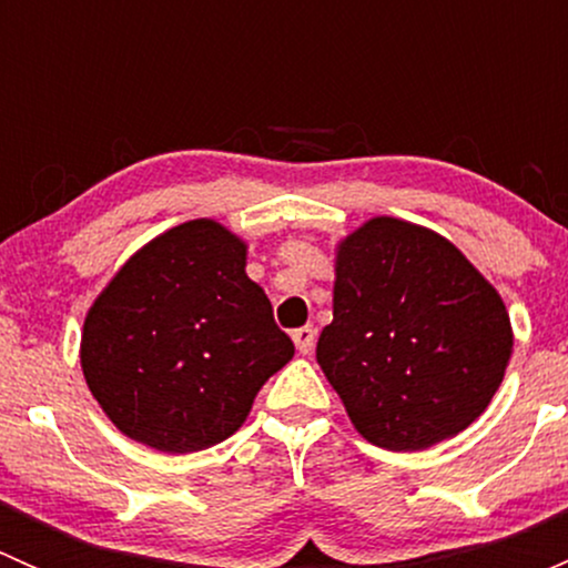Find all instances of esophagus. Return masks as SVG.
<instances>
[{
    "mask_svg": "<svg viewBox=\"0 0 568 568\" xmlns=\"http://www.w3.org/2000/svg\"><path fill=\"white\" fill-rule=\"evenodd\" d=\"M291 337H294L296 348H300L302 354H311L313 346H316V329H313L311 324L300 326V329H294V332H291Z\"/></svg>",
    "mask_w": 568,
    "mask_h": 568,
    "instance_id": "esophagus-1",
    "label": "esophagus"
}]
</instances>
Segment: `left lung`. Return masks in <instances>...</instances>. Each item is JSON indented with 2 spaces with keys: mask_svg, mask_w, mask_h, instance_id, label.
<instances>
[{
  "mask_svg": "<svg viewBox=\"0 0 568 568\" xmlns=\"http://www.w3.org/2000/svg\"><path fill=\"white\" fill-rule=\"evenodd\" d=\"M511 346L500 294L448 239L376 216L337 250L316 359L368 443L423 450L464 432Z\"/></svg>",
  "mask_w": 568,
  "mask_h": 568,
  "instance_id": "left-lung-1",
  "label": "left lung"
}]
</instances>
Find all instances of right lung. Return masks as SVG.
<instances>
[{"mask_svg": "<svg viewBox=\"0 0 568 568\" xmlns=\"http://www.w3.org/2000/svg\"><path fill=\"white\" fill-rule=\"evenodd\" d=\"M244 266L247 247L220 222H183L136 252L90 307L84 379L125 437L164 454L211 448L294 357Z\"/></svg>", "mask_w": 568, "mask_h": 568, "instance_id": "add662e5", "label": "right lung"}]
</instances>
